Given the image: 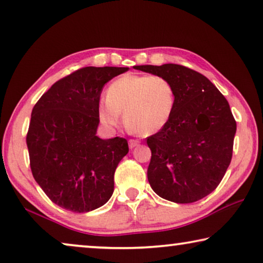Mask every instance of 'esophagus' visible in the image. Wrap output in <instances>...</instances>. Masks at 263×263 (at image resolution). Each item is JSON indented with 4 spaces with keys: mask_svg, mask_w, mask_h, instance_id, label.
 Wrapping results in <instances>:
<instances>
[{
    "mask_svg": "<svg viewBox=\"0 0 263 263\" xmlns=\"http://www.w3.org/2000/svg\"><path fill=\"white\" fill-rule=\"evenodd\" d=\"M138 145H139V140H136V139L128 140V146H130V149H133V147H136Z\"/></svg>",
    "mask_w": 263,
    "mask_h": 263,
    "instance_id": "obj_1",
    "label": "esophagus"
}]
</instances>
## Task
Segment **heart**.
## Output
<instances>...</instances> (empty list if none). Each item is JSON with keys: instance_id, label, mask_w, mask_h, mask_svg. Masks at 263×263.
Masks as SVG:
<instances>
[{"instance_id": "obj_1", "label": "heart", "mask_w": 263, "mask_h": 263, "mask_svg": "<svg viewBox=\"0 0 263 263\" xmlns=\"http://www.w3.org/2000/svg\"><path fill=\"white\" fill-rule=\"evenodd\" d=\"M176 107V93L165 77L126 73L113 81L96 105L98 119L112 130L125 121L133 132L150 136L169 124Z\"/></svg>"}]
</instances>
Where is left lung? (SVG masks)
<instances>
[{
    "label": "left lung",
    "mask_w": 263,
    "mask_h": 263,
    "mask_svg": "<svg viewBox=\"0 0 263 263\" xmlns=\"http://www.w3.org/2000/svg\"><path fill=\"white\" fill-rule=\"evenodd\" d=\"M175 88L176 107L163 130L147 138V180L156 194L177 204L200 200L216 190L231 162L236 121L216 86L179 64L136 65Z\"/></svg>",
    "instance_id": "obj_1"
}]
</instances>
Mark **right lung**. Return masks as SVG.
Returning a JSON list of instances; mask_svg holds the SVG:
<instances>
[{"mask_svg":"<svg viewBox=\"0 0 263 263\" xmlns=\"http://www.w3.org/2000/svg\"><path fill=\"white\" fill-rule=\"evenodd\" d=\"M128 68L87 66L57 81L33 107L27 133L32 174L62 209L84 213L105 205L125 138L101 139L96 105L105 84Z\"/></svg>","mask_w":263,"mask_h":263,"instance_id":"add662e5","label":"right lung"}]
</instances>
